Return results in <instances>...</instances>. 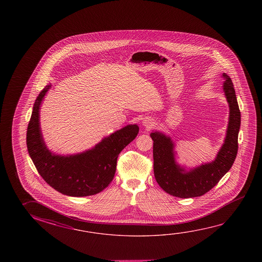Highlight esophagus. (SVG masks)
I'll return each instance as SVG.
<instances>
[{
    "label": "esophagus",
    "mask_w": 262,
    "mask_h": 262,
    "mask_svg": "<svg viewBox=\"0 0 262 262\" xmlns=\"http://www.w3.org/2000/svg\"><path fill=\"white\" fill-rule=\"evenodd\" d=\"M142 125L145 126L147 129L151 128V126H154V120L150 118H145L144 120H142Z\"/></svg>",
    "instance_id": "esophagus-1"
}]
</instances>
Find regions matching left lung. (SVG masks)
Here are the masks:
<instances>
[{
	"label": "left lung",
	"instance_id": "obj_1",
	"mask_svg": "<svg viewBox=\"0 0 262 262\" xmlns=\"http://www.w3.org/2000/svg\"><path fill=\"white\" fill-rule=\"evenodd\" d=\"M222 77L223 90L229 105V119L225 142L213 162L186 171L177 164L174 144L163 133H150L154 141V172L158 185L166 193L180 198H198L210 191L227 173L237 154V137L241 128V111L231 78Z\"/></svg>",
	"mask_w": 262,
	"mask_h": 262
}]
</instances>
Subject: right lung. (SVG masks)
<instances>
[{"instance_id": "1", "label": "right lung", "mask_w": 262, "mask_h": 262, "mask_svg": "<svg viewBox=\"0 0 262 262\" xmlns=\"http://www.w3.org/2000/svg\"><path fill=\"white\" fill-rule=\"evenodd\" d=\"M50 88L48 85L39 93L27 127L26 145L31 159L39 174L57 192L76 198L99 193L113 180L118 156L137 136L139 127L127 125L81 154L54 155L43 142L39 122L40 105Z\"/></svg>"}]
</instances>
